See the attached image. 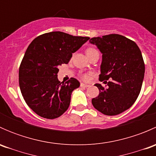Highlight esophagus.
Here are the masks:
<instances>
[{
  "instance_id": "obj_1",
  "label": "esophagus",
  "mask_w": 156,
  "mask_h": 156,
  "mask_svg": "<svg viewBox=\"0 0 156 156\" xmlns=\"http://www.w3.org/2000/svg\"><path fill=\"white\" fill-rule=\"evenodd\" d=\"M81 87H89V85H88V84H84V83H81Z\"/></svg>"
}]
</instances>
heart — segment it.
<instances>
[{
	"label": "heart",
	"instance_id": "b5f03b06",
	"mask_svg": "<svg viewBox=\"0 0 156 156\" xmlns=\"http://www.w3.org/2000/svg\"><path fill=\"white\" fill-rule=\"evenodd\" d=\"M96 51H97V50L94 48H87V50H86V53H87V55L88 56V55H90V53ZM81 78H82L83 80H84V81H87V80H88V78H89V75H88V74H83V75H81Z\"/></svg>",
	"mask_w": 156,
	"mask_h": 156
}]
</instances>
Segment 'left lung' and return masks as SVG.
Here are the masks:
<instances>
[{
	"instance_id": "obj_1",
	"label": "left lung",
	"mask_w": 156,
	"mask_h": 156,
	"mask_svg": "<svg viewBox=\"0 0 156 156\" xmlns=\"http://www.w3.org/2000/svg\"><path fill=\"white\" fill-rule=\"evenodd\" d=\"M90 42L103 53L99 79L108 86L95 84L100 93L92 99L93 106L106 115L120 114L134 103L142 87L145 64L140 50L134 41L118 34L92 37Z\"/></svg>"
}]
</instances>
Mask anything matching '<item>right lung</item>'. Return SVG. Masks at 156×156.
<instances>
[{
	"instance_id": "right-lung-1",
	"label": "right lung",
	"mask_w": 156,
	"mask_h": 156,
	"mask_svg": "<svg viewBox=\"0 0 156 156\" xmlns=\"http://www.w3.org/2000/svg\"><path fill=\"white\" fill-rule=\"evenodd\" d=\"M89 39L52 31L35 37L28 47L20 64L19 83L26 103L39 116L54 119L68 109L72 92L80 83L74 78L60 82L58 67L69 63L72 53Z\"/></svg>"
}]
</instances>
